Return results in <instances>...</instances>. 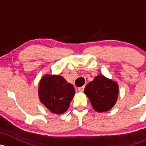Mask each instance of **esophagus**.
Instances as JSON below:
<instances>
[{
    "instance_id": "34e87169",
    "label": "esophagus",
    "mask_w": 146,
    "mask_h": 146,
    "mask_svg": "<svg viewBox=\"0 0 146 146\" xmlns=\"http://www.w3.org/2000/svg\"><path fill=\"white\" fill-rule=\"evenodd\" d=\"M84 88H85V87H84V86H82V87H80V88H78V90L79 92H83V90H84Z\"/></svg>"
}]
</instances>
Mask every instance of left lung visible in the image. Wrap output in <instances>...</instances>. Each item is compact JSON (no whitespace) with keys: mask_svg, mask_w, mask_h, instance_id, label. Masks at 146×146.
I'll return each instance as SVG.
<instances>
[{"mask_svg":"<svg viewBox=\"0 0 146 146\" xmlns=\"http://www.w3.org/2000/svg\"><path fill=\"white\" fill-rule=\"evenodd\" d=\"M84 92L98 112H105L111 110L119 96V85L117 82L98 75L85 86Z\"/></svg>","mask_w":146,"mask_h":146,"instance_id":"1","label":"left lung"}]
</instances>
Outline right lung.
<instances>
[{"label": "right lung", "mask_w": 146, "mask_h": 146, "mask_svg": "<svg viewBox=\"0 0 146 146\" xmlns=\"http://www.w3.org/2000/svg\"><path fill=\"white\" fill-rule=\"evenodd\" d=\"M38 95L41 102L51 112L61 114L68 109L75 89L63 76L44 74L39 81Z\"/></svg>", "instance_id": "1"}]
</instances>
